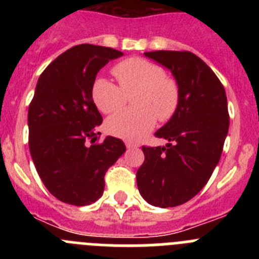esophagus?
Instances as JSON below:
<instances>
[{
  "mask_svg": "<svg viewBox=\"0 0 259 259\" xmlns=\"http://www.w3.org/2000/svg\"><path fill=\"white\" fill-rule=\"evenodd\" d=\"M125 146H127V149H136L137 146H139V144L134 143V141L127 140V141H125Z\"/></svg>",
  "mask_w": 259,
  "mask_h": 259,
  "instance_id": "esophagus-1",
  "label": "esophagus"
}]
</instances>
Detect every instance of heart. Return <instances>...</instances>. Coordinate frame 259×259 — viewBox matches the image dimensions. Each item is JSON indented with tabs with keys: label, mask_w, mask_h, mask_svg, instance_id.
Segmentation results:
<instances>
[{
	"label": "heart",
	"mask_w": 259,
	"mask_h": 259,
	"mask_svg": "<svg viewBox=\"0 0 259 259\" xmlns=\"http://www.w3.org/2000/svg\"><path fill=\"white\" fill-rule=\"evenodd\" d=\"M118 84L98 77L92 87L96 106L104 114L115 113L132 96L135 107L124 109L106 120V130L123 139H140L154 127L155 120L172 118L180 102L179 85L162 66L143 58H130L114 66Z\"/></svg>",
	"instance_id": "obj_1"
}]
</instances>
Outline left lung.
Here are the masks:
<instances>
[{
	"label": "left lung",
	"instance_id": "obj_1",
	"mask_svg": "<svg viewBox=\"0 0 259 259\" xmlns=\"http://www.w3.org/2000/svg\"><path fill=\"white\" fill-rule=\"evenodd\" d=\"M175 76L180 102L172 118L154 134L166 146H143L137 187L153 206L174 207L193 198L221 159L230 127L227 96L214 71L187 50L144 53Z\"/></svg>",
	"mask_w": 259,
	"mask_h": 259
}]
</instances>
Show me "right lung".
Instances as JSON below:
<instances>
[{
	"label": "right lung",
	"mask_w": 259,
	"mask_h": 259,
	"mask_svg": "<svg viewBox=\"0 0 259 259\" xmlns=\"http://www.w3.org/2000/svg\"><path fill=\"white\" fill-rule=\"evenodd\" d=\"M123 53L81 44L42 71L28 109V144L38 176L59 201L85 206L102 196L105 174L125 152L120 139L100 141L102 116L92 98L96 75Z\"/></svg>",
	"instance_id": "right-lung-1"
}]
</instances>
